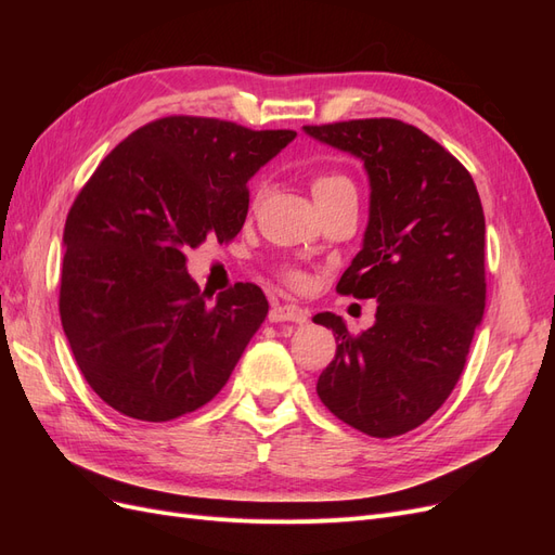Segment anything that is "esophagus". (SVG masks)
I'll return each instance as SVG.
<instances>
[{"mask_svg":"<svg viewBox=\"0 0 555 555\" xmlns=\"http://www.w3.org/2000/svg\"><path fill=\"white\" fill-rule=\"evenodd\" d=\"M268 319L271 322H294V324H306L308 322V312L300 310L298 306H282V304H273L271 312H268Z\"/></svg>","mask_w":555,"mask_h":555,"instance_id":"obj_1","label":"esophagus"}]
</instances>
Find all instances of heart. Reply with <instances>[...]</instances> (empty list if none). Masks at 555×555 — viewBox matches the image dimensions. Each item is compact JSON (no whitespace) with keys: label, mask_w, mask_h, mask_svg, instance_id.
<instances>
[{"label":"heart","mask_w":555,"mask_h":555,"mask_svg":"<svg viewBox=\"0 0 555 555\" xmlns=\"http://www.w3.org/2000/svg\"><path fill=\"white\" fill-rule=\"evenodd\" d=\"M345 192H354V182H351L345 173L340 171H324L319 173L312 180V194L314 201L319 198H331L335 194H345ZM292 282H298L296 275H292Z\"/></svg>","instance_id":"heart-1"}]
</instances>
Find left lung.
I'll return each instance as SVG.
<instances>
[{"label": "left lung", "mask_w": 555, "mask_h": 555, "mask_svg": "<svg viewBox=\"0 0 555 555\" xmlns=\"http://www.w3.org/2000/svg\"><path fill=\"white\" fill-rule=\"evenodd\" d=\"M304 131L363 162L371 182L367 227L338 292L377 300L375 324L359 335L333 312L312 317L338 343L317 379V396L347 426L396 438L442 408L481 324L479 192L440 143L391 117Z\"/></svg>", "instance_id": "obj_1"}]
</instances>
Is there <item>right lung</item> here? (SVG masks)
<instances>
[{"label": "right lung", "instance_id": "obj_1", "mask_svg": "<svg viewBox=\"0 0 555 555\" xmlns=\"http://www.w3.org/2000/svg\"><path fill=\"white\" fill-rule=\"evenodd\" d=\"M294 139L289 129L171 115L96 166L64 224L60 317L106 405L171 422L220 393L268 300L238 282L208 306L184 261L206 238L238 236L247 180Z\"/></svg>", "mask_w": 555, "mask_h": 555}]
</instances>
